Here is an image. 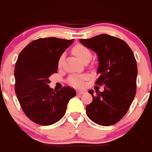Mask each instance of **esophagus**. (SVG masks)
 I'll return each mask as SVG.
<instances>
[{
	"label": "esophagus",
	"mask_w": 152,
	"mask_h": 152,
	"mask_svg": "<svg viewBox=\"0 0 152 152\" xmlns=\"http://www.w3.org/2000/svg\"><path fill=\"white\" fill-rule=\"evenodd\" d=\"M84 93H85V91H81V90H77V91H76V94H79V95L83 94H84Z\"/></svg>",
	"instance_id": "obj_1"
}]
</instances>
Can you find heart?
Wrapping results in <instances>:
<instances>
[{
    "label": "heart",
    "mask_w": 152,
    "mask_h": 152,
    "mask_svg": "<svg viewBox=\"0 0 152 152\" xmlns=\"http://www.w3.org/2000/svg\"><path fill=\"white\" fill-rule=\"evenodd\" d=\"M73 54L76 56L81 62H89L91 58V53L87 47L79 44L73 47L72 49ZM64 58V55H61L58 60V66L61 67ZM88 79V76L85 74H73L68 78L67 82L69 85L75 88H81L84 84V81Z\"/></svg>",
    "instance_id": "1"
}]
</instances>
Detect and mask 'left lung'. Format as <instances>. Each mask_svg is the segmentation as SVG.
<instances>
[{"mask_svg":"<svg viewBox=\"0 0 152 152\" xmlns=\"http://www.w3.org/2000/svg\"><path fill=\"white\" fill-rule=\"evenodd\" d=\"M80 42L98 55L100 76L95 84L104 85L102 92L89 91L93 100L86 107V114L100 126L115 124L127 113L136 96L138 68L134 54L126 42L106 34Z\"/></svg>","mask_w":152,"mask_h":152,"instance_id":"8db88e82","label":"left lung"}]
</instances>
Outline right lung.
<instances>
[{"instance_id": "1", "label": "right lung", "mask_w": 152, "mask_h": 152, "mask_svg": "<svg viewBox=\"0 0 152 152\" xmlns=\"http://www.w3.org/2000/svg\"><path fill=\"white\" fill-rule=\"evenodd\" d=\"M73 42L57 37L39 38L19 53L14 68L15 92L24 114L41 126L58 122L76 91L63 86L56 91L49 86V77L57 73L58 60Z\"/></svg>"}]
</instances>
